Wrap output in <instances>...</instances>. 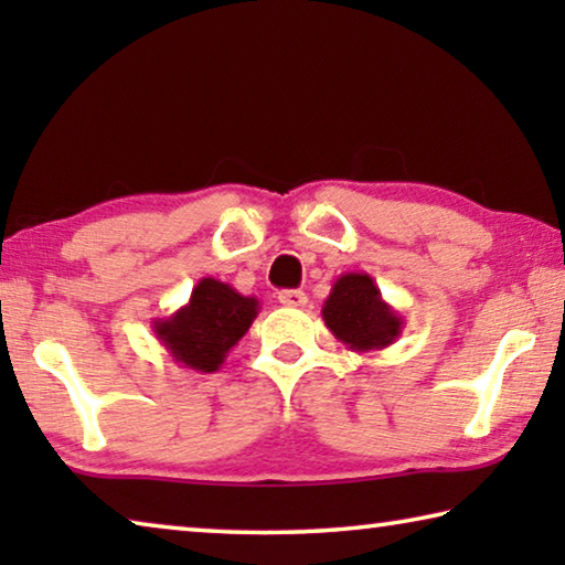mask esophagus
I'll list each match as a JSON object with an SVG mask.
<instances>
[{
	"instance_id": "34e87169",
	"label": "esophagus",
	"mask_w": 565,
	"mask_h": 565,
	"mask_svg": "<svg viewBox=\"0 0 565 565\" xmlns=\"http://www.w3.org/2000/svg\"><path fill=\"white\" fill-rule=\"evenodd\" d=\"M279 301L284 306H291V309H301L309 301V296H306L301 289H284L279 291Z\"/></svg>"
}]
</instances>
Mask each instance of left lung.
<instances>
[{
	"mask_svg": "<svg viewBox=\"0 0 565 565\" xmlns=\"http://www.w3.org/2000/svg\"><path fill=\"white\" fill-rule=\"evenodd\" d=\"M321 317L333 337L356 353L391 347L406 327L404 317L384 301L366 271L341 274L323 301Z\"/></svg>",
	"mask_w": 565,
	"mask_h": 565,
	"instance_id": "obj_1",
	"label": "left lung"
}]
</instances>
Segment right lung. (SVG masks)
<instances>
[{"label": "right lung", "instance_id": "right-lung-1", "mask_svg": "<svg viewBox=\"0 0 565 565\" xmlns=\"http://www.w3.org/2000/svg\"><path fill=\"white\" fill-rule=\"evenodd\" d=\"M259 309L256 296H244L234 286L204 276L181 309L151 321V331L171 361L199 374H214L259 317Z\"/></svg>", "mask_w": 565, "mask_h": 565}]
</instances>
